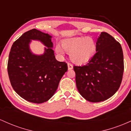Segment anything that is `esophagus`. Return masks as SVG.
Listing matches in <instances>:
<instances>
[{
  "mask_svg": "<svg viewBox=\"0 0 131 131\" xmlns=\"http://www.w3.org/2000/svg\"><path fill=\"white\" fill-rule=\"evenodd\" d=\"M67 66H68V69L69 70H72L73 69L72 64H70V63H69V62L67 63Z\"/></svg>",
  "mask_w": 131,
  "mask_h": 131,
  "instance_id": "1",
  "label": "esophagus"
}]
</instances>
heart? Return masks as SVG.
Returning <instances> with one entry per match:
<instances>
[{
    "mask_svg": "<svg viewBox=\"0 0 131 131\" xmlns=\"http://www.w3.org/2000/svg\"><path fill=\"white\" fill-rule=\"evenodd\" d=\"M62 46L65 51L70 52V59L76 64H83L89 61L95 54L96 48L93 39L86 36L66 39L62 42ZM63 49L59 45L56 46L57 53L63 55L64 51Z\"/></svg>",
    "mask_w": 131,
    "mask_h": 131,
    "instance_id": "heart-1",
    "label": "heart"
}]
</instances>
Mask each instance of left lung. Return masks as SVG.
<instances>
[{"label":"left lung","mask_w":131,"mask_h":131,"mask_svg":"<svg viewBox=\"0 0 131 131\" xmlns=\"http://www.w3.org/2000/svg\"><path fill=\"white\" fill-rule=\"evenodd\" d=\"M96 46V52L87 64L73 66L79 93L93 103L111 97L121 85L124 72V58L119 42L108 33L101 32Z\"/></svg>","instance_id":"8db88e82"}]
</instances>
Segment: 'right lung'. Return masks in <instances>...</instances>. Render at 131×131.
Here are the masks:
<instances>
[{"instance_id": "right-lung-1", "label": "right lung", "mask_w": 131, "mask_h": 131, "mask_svg": "<svg viewBox=\"0 0 131 131\" xmlns=\"http://www.w3.org/2000/svg\"><path fill=\"white\" fill-rule=\"evenodd\" d=\"M51 38L32 29L14 42L10 51L7 70L12 86L21 98L34 103L49 100L67 71L65 62L56 59ZM32 39L40 40L47 47L45 53L38 56L30 52L29 44Z\"/></svg>"}]
</instances>
